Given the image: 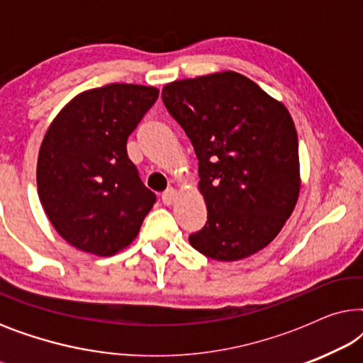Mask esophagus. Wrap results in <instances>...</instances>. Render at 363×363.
Returning a JSON list of instances; mask_svg holds the SVG:
<instances>
[{
    "label": "esophagus",
    "mask_w": 363,
    "mask_h": 363,
    "mask_svg": "<svg viewBox=\"0 0 363 363\" xmlns=\"http://www.w3.org/2000/svg\"><path fill=\"white\" fill-rule=\"evenodd\" d=\"M177 195H178V193H177L175 188H168V190L162 195V201H163V205H167V206L173 205V201L177 200Z\"/></svg>",
    "instance_id": "34e87169"
}]
</instances>
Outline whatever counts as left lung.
<instances>
[{
    "mask_svg": "<svg viewBox=\"0 0 363 363\" xmlns=\"http://www.w3.org/2000/svg\"><path fill=\"white\" fill-rule=\"evenodd\" d=\"M162 99L198 158L208 221L190 235V245L226 262L261 251L282 230L301 191L289 111L235 71L170 82Z\"/></svg>",
    "mask_w": 363,
    "mask_h": 363,
    "instance_id": "obj_1",
    "label": "left lung"
}]
</instances>
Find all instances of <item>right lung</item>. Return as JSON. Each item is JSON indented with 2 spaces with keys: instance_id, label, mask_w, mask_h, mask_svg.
Wrapping results in <instances>:
<instances>
[{
  "instance_id": "add662e5",
  "label": "right lung",
  "mask_w": 363,
  "mask_h": 363,
  "mask_svg": "<svg viewBox=\"0 0 363 363\" xmlns=\"http://www.w3.org/2000/svg\"><path fill=\"white\" fill-rule=\"evenodd\" d=\"M158 89L108 84L61 108L43 138L38 193L59 235L77 250L112 256L135 240L155 195L127 155V138Z\"/></svg>"
}]
</instances>
